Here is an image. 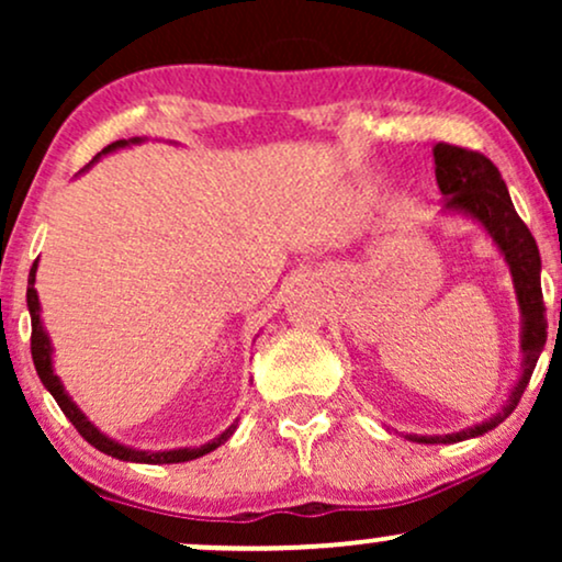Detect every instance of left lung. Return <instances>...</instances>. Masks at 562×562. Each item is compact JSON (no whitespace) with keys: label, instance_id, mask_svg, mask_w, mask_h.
I'll list each match as a JSON object with an SVG mask.
<instances>
[{"label":"left lung","instance_id":"left-lung-1","mask_svg":"<svg viewBox=\"0 0 562 562\" xmlns=\"http://www.w3.org/2000/svg\"><path fill=\"white\" fill-rule=\"evenodd\" d=\"M434 160L436 182L443 195V214H462L486 229V235L499 248V254L505 256L520 306V351H524V362H520L518 383L509 391L505 406L488 420L473 425V428L457 430V434L406 436L409 441L417 443H457L488 434L513 415L528 380H531L533 367H537L541 351H544L547 308L544 299H541V259L537 240L528 232L524 218L515 214V205L509 200L507 184L499 169L481 153L447 145V142H438L434 147Z\"/></svg>","mask_w":562,"mask_h":562}]
</instances>
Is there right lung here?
<instances>
[{
  "label": "right lung",
  "mask_w": 562,
  "mask_h": 562,
  "mask_svg": "<svg viewBox=\"0 0 562 562\" xmlns=\"http://www.w3.org/2000/svg\"><path fill=\"white\" fill-rule=\"evenodd\" d=\"M139 142H145L142 137H132V139H119L113 142V145H108L105 150L97 153L94 160H100L102 156H108V153H115L121 150V147H128V145H139ZM92 160V164H94ZM89 164V166H92ZM87 166V169H89ZM83 169V171H87ZM36 267H38V259L34 261V267H31L29 272V290H25V303H29V314H31V357H34V367L38 372V378H42L44 389L55 396L57 406L63 409V415L68 417L70 423H74V428L79 430V434L87 438L89 443H92L94 449H100L102 454L108 457H115V460H124V462H145V465H173V462H190V460H198V457L209 454V451H214L222 447L227 438L235 434L237 430V420L229 425L227 430H224L222 436H216L214 441L209 443H200V447H184V449H166V451H145V449H134V447H126V443H119L115 438L102 434L97 425L89 420L87 415L76 406L74 398L68 396V391L63 389L60 378L55 375V367H53V340H49L47 330H44V322H42V303H38V293H36Z\"/></svg>",
  "instance_id": "right-lung-1"
}]
</instances>
